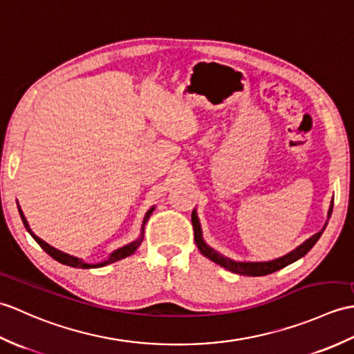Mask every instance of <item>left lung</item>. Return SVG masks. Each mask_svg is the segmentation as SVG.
Instances as JSON below:
<instances>
[{"instance_id":"left-lung-1","label":"left lung","mask_w":354,"mask_h":354,"mask_svg":"<svg viewBox=\"0 0 354 354\" xmlns=\"http://www.w3.org/2000/svg\"><path fill=\"white\" fill-rule=\"evenodd\" d=\"M332 210H333V204H330V209H328V218H330V215H332ZM191 219H192V225H194V239H195V243H197V247L201 251L203 256H206L207 259H210L212 262L218 263L219 266H223V268L229 270L234 274H241V276H251V277L266 276V274L276 272L281 268H285V266H288L289 263L298 261V259L303 257L313 245H315L317 241L319 239L321 234H323L326 225H327V223H326L324 227H323V230H319L318 233L313 234L312 238H309L308 241L303 242L300 247H297L294 251H290V253H288L283 257L274 259V261H270V262H236V261H232V259L225 257L223 254H219L218 251H215L214 248H210L207 243L204 242L200 219L197 216V210H195V209L192 212Z\"/></svg>"}]
</instances>
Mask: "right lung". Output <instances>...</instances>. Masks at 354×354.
<instances>
[{"label": "right lung", "mask_w": 354, "mask_h": 354, "mask_svg": "<svg viewBox=\"0 0 354 354\" xmlns=\"http://www.w3.org/2000/svg\"><path fill=\"white\" fill-rule=\"evenodd\" d=\"M18 210H19L21 219H22L24 225H26L27 232L31 234V236H33V239H35V241L39 243V245L42 247V250L45 251V253H48V254H50L53 259H56L57 262L64 263V265H68V266H73V268H83V270H89V268H100V266H106V265H109V263L118 262V261H121V259L127 257V256H131L133 253H135V251L138 250V247L140 245V242L144 241V227H145V223L148 221V218H150V215L153 214L154 206H153L150 210H148L147 214H145V216H144L142 229H140V236H139L136 241H133V242L127 243V245H124V247H121V248L115 250L113 253H112L111 256H109L107 261H104V262H100V263H86V262L83 261V259H78V257H75V256L66 254V253H64V251H60V250H57V248L51 247L50 243H46L45 241H42L41 238L36 236V234H35L33 232H31L30 225H28V223H27V219H26V216H24V214H22V210H21V207H19V206H18Z\"/></svg>", "instance_id": "right-lung-1"}]
</instances>
